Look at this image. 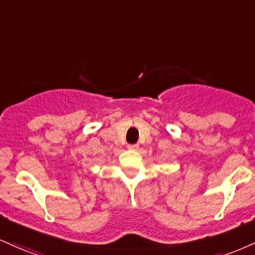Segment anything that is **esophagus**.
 I'll return each mask as SVG.
<instances>
[{
    "instance_id": "esophagus-1",
    "label": "esophagus",
    "mask_w": 255,
    "mask_h": 255,
    "mask_svg": "<svg viewBox=\"0 0 255 255\" xmlns=\"http://www.w3.org/2000/svg\"><path fill=\"white\" fill-rule=\"evenodd\" d=\"M128 149H130V151H136L137 148H139V145L137 143H133V145H128Z\"/></svg>"
}]
</instances>
